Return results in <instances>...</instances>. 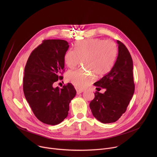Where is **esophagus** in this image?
Returning a JSON list of instances; mask_svg holds the SVG:
<instances>
[{"mask_svg":"<svg viewBox=\"0 0 157 157\" xmlns=\"http://www.w3.org/2000/svg\"><path fill=\"white\" fill-rule=\"evenodd\" d=\"M84 91L83 89H76V93L78 94H79L80 93H82Z\"/></svg>","mask_w":157,"mask_h":157,"instance_id":"esophagus-1","label":"esophagus"}]
</instances>
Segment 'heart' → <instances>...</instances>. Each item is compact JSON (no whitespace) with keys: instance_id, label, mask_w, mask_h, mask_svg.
I'll list each match as a JSON object with an SVG mask.
<instances>
[{"instance_id":"obj_1","label":"heart","mask_w":157,"mask_h":157,"mask_svg":"<svg viewBox=\"0 0 157 157\" xmlns=\"http://www.w3.org/2000/svg\"><path fill=\"white\" fill-rule=\"evenodd\" d=\"M64 55V61L70 68H75L82 61L90 71L78 69L67 74L68 80L76 87L82 89L94 79V75L102 76L107 74L115 63L117 56L116 44L110 40L89 38L75 43Z\"/></svg>"}]
</instances>
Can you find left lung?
Masks as SVG:
<instances>
[{
  "instance_id": "8db88e82",
  "label": "left lung",
  "mask_w": 157,
  "mask_h": 157,
  "mask_svg": "<svg viewBox=\"0 0 157 157\" xmlns=\"http://www.w3.org/2000/svg\"><path fill=\"white\" fill-rule=\"evenodd\" d=\"M117 43L118 56L114 66L94 84L106 90L103 94L96 91L89 104L94 117L104 124L115 122L125 113L135 90L131 55L121 41Z\"/></svg>"
}]
</instances>
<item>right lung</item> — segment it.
<instances>
[{"instance_id":"right-lung-1","label":"right lung","mask_w":157,"mask_h":157,"mask_svg":"<svg viewBox=\"0 0 157 157\" xmlns=\"http://www.w3.org/2000/svg\"><path fill=\"white\" fill-rule=\"evenodd\" d=\"M69 48L63 40H44L31 53L24 70L25 97L36 118L44 124H59L68 116L76 91L71 83L55 87L63 79L64 55Z\"/></svg>"}]
</instances>
